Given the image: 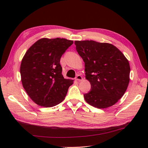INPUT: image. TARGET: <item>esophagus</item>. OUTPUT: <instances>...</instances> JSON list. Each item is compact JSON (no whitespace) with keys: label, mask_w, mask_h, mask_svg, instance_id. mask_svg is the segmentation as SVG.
Wrapping results in <instances>:
<instances>
[{"label":"esophagus","mask_w":148,"mask_h":148,"mask_svg":"<svg viewBox=\"0 0 148 148\" xmlns=\"http://www.w3.org/2000/svg\"><path fill=\"white\" fill-rule=\"evenodd\" d=\"M75 80H77V81H82L83 80V78L80 75H78L76 77V78H75Z\"/></svg>","instance_id":"34e87169"}]
</instances>
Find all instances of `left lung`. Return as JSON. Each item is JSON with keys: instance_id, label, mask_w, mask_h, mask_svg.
<instances>
[{"instance_id": "left-lung-1", "label": "left lung", "mask_w": 148, "mask_h": 148, "mask_svg": "<svg viewBox=\"0 0 148 148\" xmlns=\"http://www.w3.org/2000/svg\"><path fill=\"white\" fill-rule=\"evenodd\" d=\"M76 49L85 62V77L91 90L84 99L90 105L105 109L124 95L129 82L128 60L116 46L94 41H75Z\"/></svg>"}]
</instances>
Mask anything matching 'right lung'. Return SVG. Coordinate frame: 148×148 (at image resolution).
<instances>
[{
    "mask_svg": "<svg viewBox=\"0 0 148 148\" xmlns=\"http://www.w3.org/2000/svg\"><path fill=\"white\" fill-rule=\"evenodd\" d=\"M73 41L64 38H42L24 56L20 73L23 86L38 104L51 107L62 102L73 80L64 78L60 59Z\"/></svg>",
    "mask_w": 148,
    "mask_h": 148,
    "instance_id": "1",
    "label": "right lung"
}]
</instances>
